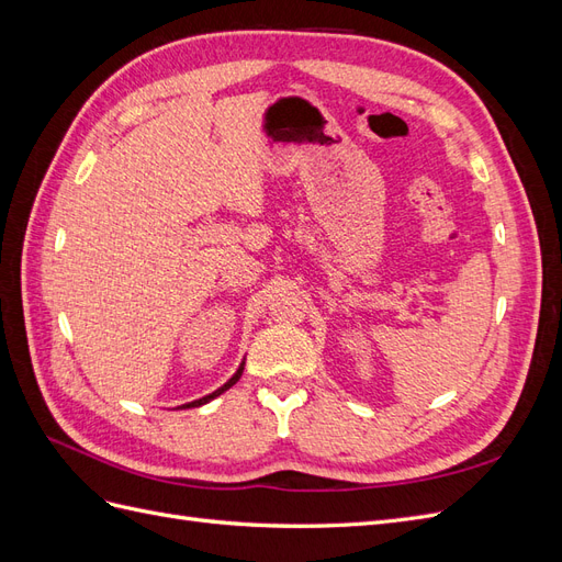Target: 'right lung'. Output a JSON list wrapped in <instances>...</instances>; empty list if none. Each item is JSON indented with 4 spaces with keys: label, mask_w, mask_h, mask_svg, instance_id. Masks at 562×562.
Listing matches in <instances>:
<instances>
[{
    "label": "right lung",
    "mask_w": 562,
    "mask_h": 562,
    "mask_svg": "<svg viewBox=\"0 0 562 562\" xmlns=\"http://www.w3.org/2000/svg\"><path fill=\"white\" fill-rule=\"evenodd\" d=\"M244 366H246V359L241 361V366L239 368H236V372H234V375L223 384V386H220V389H215L213 391V394H209V396H203V398H196V401H192V403H184V405H180V407H201V405H206V403H211L213 398H217L220 394H225V391L229 389V386H234L236 382H239V378L244 375Z\"/></svg>",
    "instance_id": "obj_1"
}]
</instances>
